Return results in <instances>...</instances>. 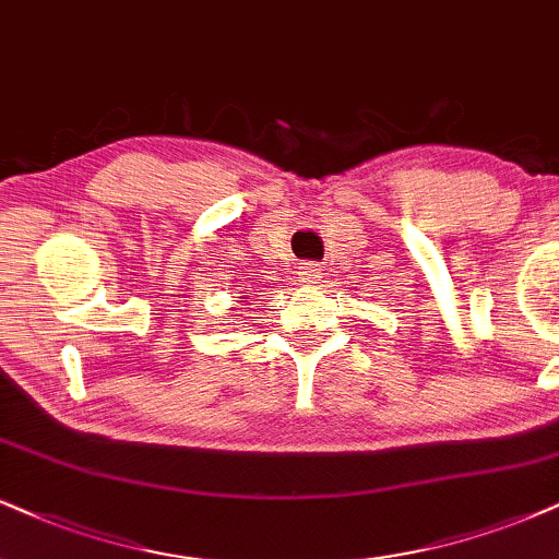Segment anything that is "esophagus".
<instances>
[{"mask_svg": "<svg viewBox=\"0 0 559 559\" xmlns=\"http://www.w3.org/2000/svg\"><path fill=\"white\" fill-rule=\"evenodd\" d=\"M298 277L300 282H316V277H319V266L311 264V261H306V264L298 266Z\"/></svg>", "mask_w": 559, "mask_h": 559, "instance_id": "esophagus-1", "label": "esophagus"}]
</instances>
